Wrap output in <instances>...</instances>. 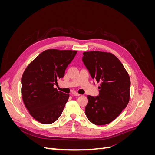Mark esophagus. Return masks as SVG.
I'll list each match as a JSON object with an SVG mask.
<instances>
[{"label": "esophagus", "mask_w": 155, "mask_h": 155, "mask_svg": "<svg viewBox=\"0 0 155 155\" xmlns=\"http://www.w3.org/2000/svg\"><path fill=\"white\" fill-rule=\"evenodd\" d=\"M72 94L74 96H80V94H78V92H72Z\"/></svg>", "instance_id": "esophagus-1"}]
</instances>
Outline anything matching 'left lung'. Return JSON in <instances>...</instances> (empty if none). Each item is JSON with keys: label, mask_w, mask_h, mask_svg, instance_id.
<instances>
[{"label": "left lung", "mask_w": 155, "mask_h": 155, "mask_svg": "<svg viewBox=\"0 0 155 155\" xmlns=\"http://www.w3.org/2000/svg\"><path fill=\"white\" fill-rule=\"evenodd\" d=\"M82 61L92 79L101 81L100 94L88 96L85 114L97 125L110 123L127 105L130 81L122 63L115 55L99 51H86Z\"/></svg>", "instance_id": "8db88e82"}]
</instances>
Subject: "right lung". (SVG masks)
<instances>
[{"label": "right lung", "mask_w": 155, "mask_h": 155, "mask_svg": "<svg viewBox=\"0 0 155 155\" xmlns=\"http://www.w3.org/2000/svg\"><path fill=\"white\" fill-rule=\"evenodd\" d=\"M78 51L46 50L27 67L22 77V96L30 115L43 124H52L63 111L69 94L55 88Z\"/></svg>", "instance_id": "add662e5"}]
</instances>
